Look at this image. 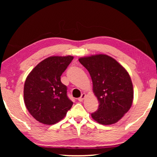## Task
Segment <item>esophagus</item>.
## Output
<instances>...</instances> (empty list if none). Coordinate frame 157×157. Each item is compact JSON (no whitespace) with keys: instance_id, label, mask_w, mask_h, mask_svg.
Instances as JSON below:
<instances>
[{"instance_id":"1","label":"esophagus","mask_w":157,"mask_h":157,"mask_svg":"<svg viewBox=\"0 0 157 157\" xmlns=\"http://www.w3.org/2000/svg\"><path fill=\"white\" fill-rule=\"evenodd\" d=\"M86 98V94H81V96H80V97L78 98V101H83V99H84V98Z\"/></svg>"}]
</instances>
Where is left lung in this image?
<instances>
[{
  "label": "left lung",
  "instance_id": "1",
  "mask_svg": "<svg viewBox=\"0 0 157 157\" xmlns=\"http://www.w3.org/2000/svg\"><path fill=\"white\" fill-rule=\"evenodd\" d=\"M78 61L89 72L98 109L91 113L103 125L117 123L129 110L134 98L129 74L114 59L105 54L80 58Z\"/></svg>",
  "mask_w": 157,
  "mask_h": 157
}]
</instances>
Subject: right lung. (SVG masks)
Here are the masks:
<instances>
[{
  "mask_svg": "<svg viewBox=\"0 0 157 157\" xmlns=\"http://www.w3.org/2000/svg\"><path fill=\"white\" fill-rule=\"evenodd\" d=\"M74 59L51 56L40 62L27 76L23 96L25 106L34 119L46 125L61 121L71 108L67 87L61 76Z\"/></svg>",
  "mask_w": 157,
  "mask_h": 157,
  "instance_id": "add662e5",
  "label": "right lung"
}]
</instances>
